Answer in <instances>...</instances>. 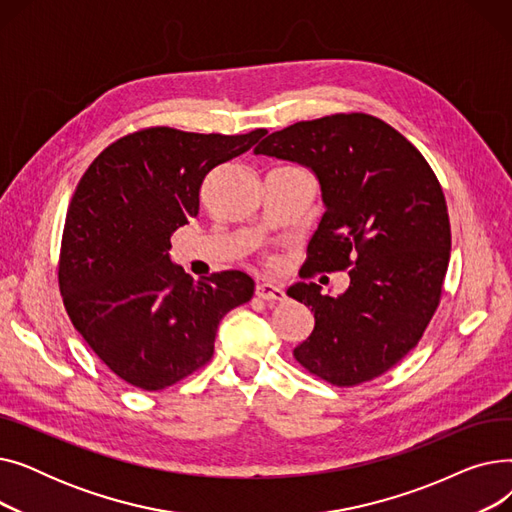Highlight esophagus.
Returning a JSON list of instances; mask_svg holds the SVG:
<instances>
[{"instance_id":"obj_1","label":"esophagus","mask_w":512,"mask_h":512,"mask_svg":"<svg viewBox=\"0 0 512 512\" xmlns=\"http://www.w3.org/2000/svg\"><path fill=\"white\" fill-rule=\"evenodd\" d=\"M255 294H257L259 299H263V301H284V299H286V292H284L280 286L270 284V282L257 284Z\"/></svg>"}]
</instances>
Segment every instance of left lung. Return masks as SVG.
Masks as SVG:
<instances>
[{
  "instance_id": "1",
  "label": "left lung",
  "mask_w": 512,
  "mask_h": 512,
  "mask_svg": "<svg viewBox=\"0 0 512 512\" xmlns=\"http://www.w3.org/2000/svg\"><path fill=\"white\" fill-rule=\"evenodd\" d=\"M257 155L309 168L321 186V218L301 270H348L346 292L297 282L288 297L311 307L315 328L294 348L309 373L357 386L394 367L432 321L450 259L442 186L398 130L369 114H334L276 130Z\"/></svg>"
}]
</instances>
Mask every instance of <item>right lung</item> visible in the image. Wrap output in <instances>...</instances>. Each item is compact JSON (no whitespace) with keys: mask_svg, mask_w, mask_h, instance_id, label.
Returning a JSON list of instances; mask_svg holds the SVG:
<instances>
[{"mask_svg":"<svg viewBox=\"0 0 512 512\" xmlns=\"http://www.w3.org/2000/svg\"><path fill=\"white\" fill-rule=\"evenodd\" d=\"M265 134L143 128L105 147L80 178L60 292L76 332L126 384L157 392L188 378L213 357L222 317L251 301L245 272L193 282L168 251L170 236L199 215L205 176Z\"/></svg>","mask_w":512,"mask_h":512,"instance_id":"right-lung-1","label":"right lung"}]
</instances>
